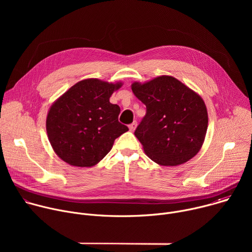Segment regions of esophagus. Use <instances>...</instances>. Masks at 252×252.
Masks as SVG:
<instances>
[{
    "instance_id": "esophagus-1",
    "label": "esophagus",
    "mask_w": 252,
    "mask_h": 252,
    "mask_svg": "<svg viewBox=\"0 0 252 252\" xmlns=\"http://www.w3.org/2000/svg\"><path fill=\"white\" fill-rule=\"evenodd\" d=\"M136 126H137V123H136V122H133L132 124L129 125L128 127H129V130H130V131H133V130L136 128Z\"/></svg>"
}]
</instances>
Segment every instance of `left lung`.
<instances>
[{
    "mask_svg": "<svg viewBox=\"0 0 252 252\" xmlns=\"http://www.w3.org/2000/svg\"><path fill=\"white\" fill-rule=\"evenodd\" d=\"M131 91L147 106L134 131L146 155L163 166L191 159L201 149L207 130V110L201 96L170 76L134 82Z\"/></svg>",
    "mask_w": 252,
    "mask_h": 252,
    "instance_id": "1",
    "label": "left lung"
}]
</instances>
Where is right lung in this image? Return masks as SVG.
<instances>
[{
  "mask_svg": "<svg viewBox=\"0 0 252 252\" xmlns=\"http://www.w3.org/2000/svg\"><path fill=\"white\" fill-rule=\"evenodd\" d=\"M123 83L83 80L50 107L47 133L57 156L66 163L91 167L112 150L115 139L128 130L119 122L121 109L110 97Z\"/></svg>",
  "mask_w": 252,
  "mask_h": 252,
  "instance_id": "obj_1",
  "label": "right lung"
}]
</instances>
